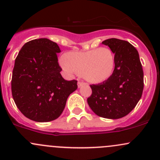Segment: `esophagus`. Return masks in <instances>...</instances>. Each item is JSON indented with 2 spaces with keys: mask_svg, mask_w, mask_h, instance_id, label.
I'll list each match as a JSON object with an SVG mask.
<instances>
[{
  "mask_svg": "<svg viewBox=\"0 0 160 160\" xmlns=\"http://www.w3.org/2000/svg\"><path fill=\"white\" fill-rule=\"evenodd\" d=\"M86 85V83H85V82H78V86L79 87H82V85Z\"/></svg>",
  "mask_w": 160,
  "mask_h": 160,
  "instance_id": "1",
  "label": "esophagus"
}]
</instances>
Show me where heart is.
Instances as JSON below:
<instances>
[{
  "label": "heart",
  "instance_id": "obj_1",
  "mask_svg": "<svg viewBox=\"0 0 160 160\" xmlns=\"http://www.w3.org/2000/svg\"><path fill=\"white\" fill-rule=\"evenodd\" d=\"M65 70L72 69L92 83H102L112 75L116 65V57L108 48L86 52H73L66 54L62 62Z\"/></svg>",
  "mask_w": 160,
  "mask_h": 160
}]
</instances>
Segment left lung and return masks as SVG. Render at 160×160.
<instances>
[{
  "label": "left lung",
  "instance_id": "obj_1",
  "mask_svg": "<svg viewBox=\"0 0 160 160\" xmlns=\"http://www.w3.org/2000/svg\"><path fill=\"white\" fill-rule=\"evenodd\" d=\"M116 57L112 76L98 85H91L92 93L87 102L97 116L117 119L127 116L141 98L143 71L136 48L126 41L109 38L102 42Z\"/></svg>",
  "mask_w": 160,
  "mask_h": 160
}]
</instances>
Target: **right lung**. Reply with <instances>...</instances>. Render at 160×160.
Masks as SVG:
<instances>
[{"mask_svg":"<svg viewBox=\"0 0 160 160\" xmlns=\"http://www.w3.org/2000/svg\"><path fill=\"white\" fill-rule=\"evenodd\" d=\"M58 45L48 38L30 41L15 59L11 92L16 105L24 116L39 122L61 116L68 97L78 88L76 80L62 78L58 62Z\"/></svg>","mask_w":160,"mask_h":160,"instance_id":"right-lung-1","label":"right lung"}]
</instances>
